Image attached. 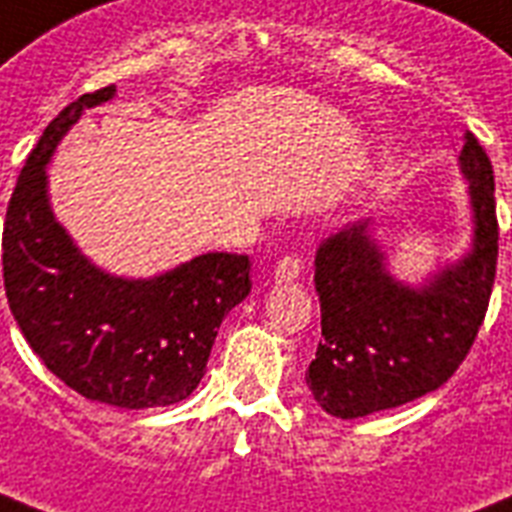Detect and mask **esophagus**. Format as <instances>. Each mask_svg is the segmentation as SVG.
I'll use <instances>...</instances> for the list:
<instances>
[{
    "label": "esophagus",
    "mask_w": 512,
    "mask_h": 512,
    "mask_svg": "<svg viewBox=\"0 0 512 512\" xmlns=\"http://www.w3.org/2000/svg\"><path fill=\"white\" fill-rule=\"evenodd\" d=\"M300 271H303V260H300V255H287L276 263V268H273V279H276V282H295L300 276Z\"/></svg>",
    "instance_id": "34e87169"
}]
</instances>
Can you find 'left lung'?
<instances>
[{"label": "left lung", "instance_id": "1", "mask_svg": "<svg viewBox=\"0 0 512 512\" xmlns=\"http://www.w3.org/2000/svg\"><path fill=\"white\" fill-rule=\"evenodd\" d=\"M459 169L470 182L473 241L427 282L413 287L392 276L370 220L343 225L319 244L322 341L306 384L330 416L360 419L435 392L473 346L494 287L499 228L494 171L470 131Z\"/></svg>", "mask_w": 512, "mask_h": 512}]
</instances>
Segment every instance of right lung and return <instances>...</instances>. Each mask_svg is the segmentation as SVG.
I'll use <instances>...</instances> for the list:
<instances>
[{
	"mask_svg": "<svg viewBox=\"0 0 512 512\" xmlns=\"http://www.w3.org/2000/svg\"><path fill=\"white\" fill-rule=\"evenodd\" d=\"M85 93L50 120L7 206L2 268L15 322L45 368L77 395L128 411L185 400L201 384L222 319L252 290L247 255L206 252L150 279L91 263L56 220L48 163L85 109Z\"/></svg>",
	"mask_w": 512,
	"mask_h": 512,
	"instance_id": "add662e5",
	"label": "right lung"
}]
</instances>
